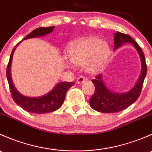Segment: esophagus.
I'll return each instance as SVG.
<instances>
[{
    "label": "esophagus",
    "instance_id": "esophagus-1",
    "mask_svg": "<svg viewBox=\"0 0 152 152\" xmlns=\"http://www.w3.org/2000/svg\"><path fill=\"white\" fill-rule=\"evenodd\" d=\"M85 81V77L83 76H79V77L77 78V79H76V82H78V83H82V82H84Z\"/></svg>",
    "mask_w": 152,
    "mask_h": 152
}]
</instances>
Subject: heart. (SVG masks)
Here are the masks:
<instances>
[{
	"label": "heart",
	"instance_id": "b5f03b06",
	"mask_svg": "<svg viewBox=\"0 0 152 152\" xmlns=\"http://www.w3.org/2000/svg\"><path fill=\"white\" fill-rule=\"evenodd\" d=\"M110 55V47L106 42L96 37L74 40L70 44L67 56L75 65L86 63L90 72H96L105 66Z\"/></svg>",
	"mask_w": 152,
	"mask_h": 152
}]
</instances>
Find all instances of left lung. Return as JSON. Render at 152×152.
<instances>
[{"mask_svg":"<svg viewBox=\"0 0 152 152\" xmlns=\"http://www.w3.org/2000/svg\"><path fill=\"white\" fill-rule=\"evenodd\" d=\"M114 36V50L118 48L126 42H130L137 49L141 59L142 71L136 85L129 91L124 93L112 92L106 87L102 79V75L99 74L92 82L95 86V93L90 100V105L93 110L103 113H113L122 111L132 104L140 96L146 75L147 66L145 56L141 48L129 35L117 31Z\"/></svg>","mask_w":152,"mask_h":152,"instance_id":"left-lung-1","label":"left lung"}]
</instances>
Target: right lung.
I'll use <instances>...</instances> for the list:
<instances>
[{"mask_svg": "<svg viewBox=\"0 0 152 152\" xmlns=\"http://www.w3.org/2000/svg\"><path fill=\"white\" fill-rule=\"evenodd\" d=\"M53 28H54V26L47 27V28H43V27L37 28L32 31L29 34L27 35L24 38L23 40L24 39H29V38L45 36L48 34L52 32ZM19 43L17 44L16 47L18 46ZM16 47H15V48L12 50L7 68V80H8L11 94H12V97L13 100L15 101L17 104L22 107L26 111L31 113L43 114V113H51V112L57 110L58 109L60 108V107L63 104L64 100L65 99V95H66L68 89L70 87H72L75 83L74 82H67L58 83L51 91H50L48 93L44 95V96H40V97L31 98L27 97V96L22 95L15 88V87L13 85V82H12V78H11V64H12L13 53L15 52Z\"/></svg>", "mask_w": 152, "mask_h": 152, "instance_id": "right-lung-1", "label": "right lung"}]
</instances>
